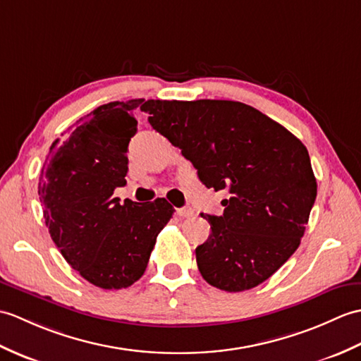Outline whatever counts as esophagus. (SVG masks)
I'll use <instances>...</instances> for the list:
<instances>
[{"instance_id": "obj_1", "label": "esophagus", "mask_w": 361, "mask_h": 361, "mask_svg": "<svg viewBox=\"0 0 361 361\" xmlns=\"http://www.w3.org/2000/svg\"><path fill=\"white\" fill-rule=\"evenodd\" d=\"M178 214L180 218H191V216H195V210L191 207H183V208H179Z\"/></svg>"}]
</instances>
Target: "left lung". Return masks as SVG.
<instances>
[{
    "label": "left lung",
    "instance_id": "left-lung-1",
    "mask_svg": "<svg viewBox=\"0 0 361 361\" xmlns=\"http://www.w3.org/2000/svg\"><path fill=\"white\" fill-rule=\"evenodd\" d=\"M148 122L182 151L207 188L228 190L199 271L226 292L253 289L298 248L317 197L307 148L261 111L231 100H148Z\"/></svg>",
    "mask_w": 361,
    "mask_h": 361
}]
</instances>
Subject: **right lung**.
<instances>
[{"instance_id": "add662e5", "label": "right lung", "mask_w": 361, "mask_h": 361, "mask_svg": "<svg viewBox=\"0 0 361 361\" xmlns=\"http://www.w3.org/2000/svg\"><path fill=\"white\" fill-rule=\"evenodd\" d=\"M145 106V99H133L94 109L68 139L52 143L39 171L38 196L52 241L100 289H125L145 274L156 238L174 213L164 197L140 205L113 196L126 185L134 113Z\"/></svg>"}]
</instances>
